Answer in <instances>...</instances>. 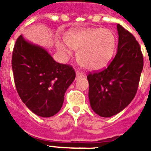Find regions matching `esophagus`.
I'll list each match as a JSON object with an SVG mask.
<instances>
[{"label":"esophagus","mask_w":151,"mask_h":151,"mask_svg":"<svg viewBox=\"0 0 151 151\" xmlns=\"http://www.w3.org/2000/svg\"><path fill=\"white\" fill-rule=\"evenodd\" d=\"M82 77H84V73L82 72H79V71H77L76 72V78H82Z\"/></svg>","instance_id":"34e87169"}]
</instances>
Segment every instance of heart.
I'll return each instance as SVG.
<instances>
[{"label": "heart", "mask_w": 151, "mask_h": 151, "mask_svg": "<svg viewBox=\"0 0 151 151\" xmlns=\"http://www.w3.org/2000/svg\"><path fill=\"white\" fill-rule=\"evenodd\" d=\"M67 44L58 42L60 52L69 54L71 47L78 51V60L86 69L96 70L108 65L113 56L116 37L108 29L91 28L73 31L66 36Z\"/></svg>", "instance_id": "heart-1"}]
</instances>
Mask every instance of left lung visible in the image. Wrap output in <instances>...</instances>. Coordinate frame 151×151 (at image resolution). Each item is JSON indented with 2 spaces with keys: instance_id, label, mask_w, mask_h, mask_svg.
Returning a JSON list of instances; mask_svg holds the SVG:
<instances>
[{
  "instance_id": "left-lung-1",
  "label": "left lung",
  "mask_w": 151,
  "mask_h": 151,
  "mask_svg": "<svg viewBox=\"0 0 151 151\" xmlns=\"http://www.w3.org/2000/svg\"><path fill=\"white\" fill-rule=\"evenodd\" d=\"M119 35L116 56L107 68L90 72L89 99L91 108L102 117L116 115L136 95L143 69V55L138 42L117 24Z\"/></svg>"
}]
</instances>
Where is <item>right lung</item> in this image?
<instances>
[{
    "mask_svg": "<svg viewBox=\"0 0 151 151\" xmlns=\"http://www.w3.org/2000/svg\"><path fill=\"white\" fill-rule=\"evenodd\" d=\"M12 69L22 101L42 117L52 116L60 110L66 90L76 77L72 66L56 62L46 50L22 35L13 50Z\"/></svg>",
    "mask_w": 151,
    "mask_h": 151,
    "instance_id": "obj_1",
    "label": "right lung"
}]
</instances>
